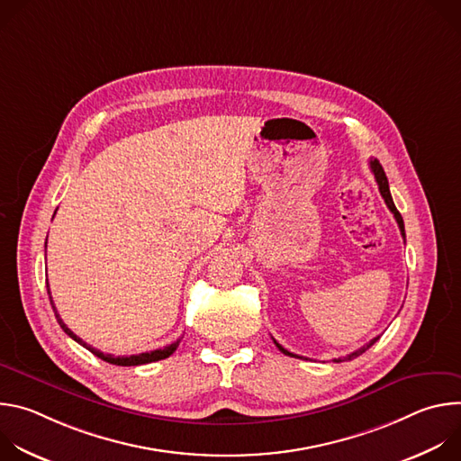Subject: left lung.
<instances>
[{"label": "left lung", "mask_w": 461, "mask_h": 461, "mask_svg": "<svg viewBox=\"0 0 461 461\" xmlns=\"http://www.w3.org/2000/svg\"><path fill=\"white\" fill-rule=\"evenodd\" d=\"M370 169H372V173H374V176H375V182H377V185H379V193H381V196L384 199V204L388 206V210L393 213V217H396V222H398V226H400V231H402V235H403V239H405V224H403V219H402V215H400V212L396 210V206H393V201H392V194H390V189H388V180H386V175H384V171H383V167H381V164H379V160L377 158H372L370 160ZM379 339V336L377 338H374L370 343H366L365 347H361L359 350H356V352H352V354H348L347 357H338V359H334L336 363H341V361H350V359H354V357H357V356H361L363 352H366L375 341ZM274 343H276V347L283 352V354H286V356H290V357H301V356H297V354H292V352H288L286 348H283L276 339H274ZM303 359V357H301Z\"/></svg>", "instance_id": "1"}]
</instances>
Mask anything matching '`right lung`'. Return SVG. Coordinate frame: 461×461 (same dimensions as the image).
I'll return each instance as SVG.
<instances>
[{
	"label": "right lung",
	"mask_w": 461,
	"mask_h": 461,
	"mask_svg": "<svg viewBox=\"0 0 461 461\" xmlns=\"http://www.w3.org/2000/svg\"><path fill=\"white\" fill-rule=\"evenodd\" d=\"M47 246V244H45ZM47 294H49V299H50V304H54L52 303V297H50V290H49V283H47ZM52 310H54V315H56V319H58V322H59V326H61V330L68 334L71 339H75L77 343H80L82 347H86L89 352H93L96 357H100V359H104V361H107V363H111V365H118V366H137V365H148V363H153V361H160V359H166V357H169L175 350H176V347H178V343H180V339H176L175 343H171V345H167V347H164V348H158V350H153V352H144V354H139V356H125V357H114V356H111V354H104V352H100V350H96V348H93V347H89L87 343H84L77 334H73L71 332V328H68V324H65L63 321H61V317L58 315V312H56V308L52 306Z\"/></svg>",
	"instance_id": "right-lung-1"
}]
</instances>
